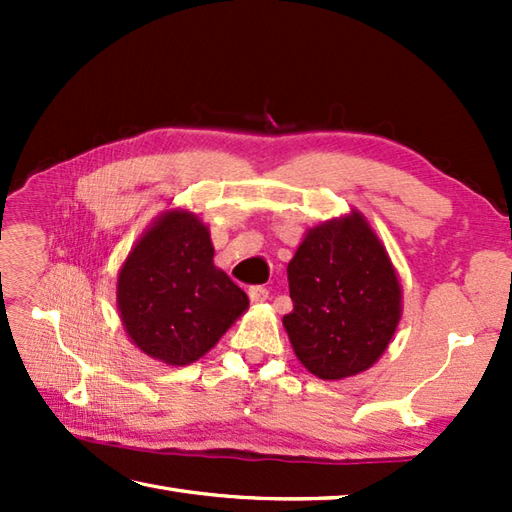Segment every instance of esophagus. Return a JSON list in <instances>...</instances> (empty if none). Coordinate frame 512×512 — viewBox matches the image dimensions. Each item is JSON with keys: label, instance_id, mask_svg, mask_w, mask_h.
<instances>
[{"label": "esophagus", "instance_id": "obj_1", "mask_svg": "<svg viewBox=\"0 0 512 512\" xmlns=\"http://www.w3.org/2000/svg\"><path fill=\"white\" fill-rule=\"evenodd\" d=\"M248 297L253 303H264L268 299V288L264 286H250L248 288Z\"/></svg>", "mask_w": 512, "mask_h": 512}]
</instances>
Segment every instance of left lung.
<instances>
[{
	"label": "left lung",
	"instance_id": "obj_1",
	"mask_svg": "<svg viewBox=\"0 0 512 512\" xmlns=\"http://www.w3.org/2000/svg\"><path fill=\"white\" fill-rule=\"evenodd\" d=\"M288 286L284 328L310 374L341 380L383 356L398 328L402 290L363 213L310 228L288 264Z\"/></svg>",
	"mask_w": 512,
	"mask_h": 512
}]
</instances>
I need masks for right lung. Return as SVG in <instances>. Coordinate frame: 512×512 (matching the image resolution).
Listing matches in <instances>:
<instances>
[{"instance_id":"right-lung-1","label":"right lung","mask_w":512,"mask_h":512,"mask_svg":"<svg viewBox=\"0 0 512 512\" xmlns=\"http://www.w3.org/2000/svg\"><path fill=\"white\" fill-rule=\"evenodd\" d=\"M213 255L209 226L184 209L156 217L129 250L116 306L138 350L167 365H189L242 317L246 292Z\"/></svg>"}]
</instances>
